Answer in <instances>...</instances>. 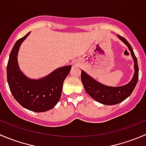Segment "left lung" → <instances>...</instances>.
<instances>
[{
    "mask_svg": "<svg viewBox=\"0 0 146 146\" xmlns=\"http://www.w3.org/2000/svg\"><path fill=\"white\" fill-rule=\"evenodd\" d=\"M118 37L123 42L131 52V56L134 62V74L129 83L121 86H108L100 83L95 80L88 74L81 70V81L86 93L93 99L98 103L107 106H113L121 103L129 97L133 91L138 80V66L132 47L126 39L118 35Z\"/></svg>",
    "mask_w": 146,
    "mask_h": 146,
    "instance_id": "8db88e82",
    "label": "left lung"
}]
</instances>
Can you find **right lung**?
<instances>
[{"label":"right lung","instance_id":"right-lung-1","mask_svg":"<svg viewBox=\"0 0 146 146\" xmlns=\"http://www.w3.org/2000/svg\"><path fill=\"white\" fill-rule=\"evenodd\" d=\"M30 33L17 40L11 50L7 65V80L13 96L20 105L34 112H45L53 108L60 100L63 82L71 66L58 68L41 78L27 77L18 66V53Z\"/></svg>","mask_w":146,"mask_h":146}]
</instances>
